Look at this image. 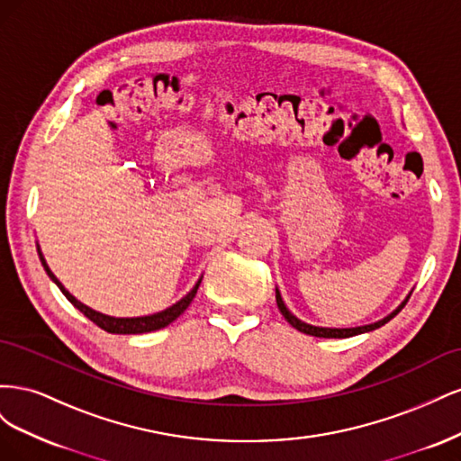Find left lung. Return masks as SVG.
<instances>
[{"mask_svg":"<svg viewBox=\"0 0 461 461\" xmlns=\"http://www.w3.org/2000/svg\"><path fill=\"white\" fill-rule=\"evenodd\" d=\"M275 294H276V305H278V310H281V313L285 315V319H286L288 323H290L292 327H294L296 330H300V332H303V334H310V337H319V339H350V337H356V334H364V332L375 330V329L383 327L384 323H388V321L393 319L394 315H398L400 310L403 308V305L408 303V300H410V296H411V292H410V294L406 296V300H403L393 313H388L386 317H383V319H379V321H375V323H371V325L350 327V329H330V327H315V325H310V323H303L302 319H298L294 313H292V312L286 308V303L283 302V296H281V292H278V288H275Z\"/></svg>","mask_w":461,"mask_h":461,"instance_id":"left-lung-1","label":"left lung"}]
</instances>
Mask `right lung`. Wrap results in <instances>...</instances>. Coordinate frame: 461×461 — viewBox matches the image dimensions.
Returning a JSON list of instances; mask_svg holds the SVG:
<instances>
[{
	"label": "right lung",
	"mask_w": 461,
	"mask_h": 461,
	"mask_svg": "<svg viewBox=\"0 0 461 461\" xmlns=\"http://www.w3.org/2000/svg\"><path fill=\"white\" fill-rule=\"evenodd\" d=\"M36 248H38L40 261H41V265H44V269H46L48 276L51 278V281H53L55 285L59 286V290L63 292L65 298H67L68 302H71L78 312H82L90 321H94V323H95L97 327L107 330V332H111V334H142V332L159 330V329H163V327H167V325H171L173 321H175L180 313L186 312V308L190 305V302L194 300V296H196V292H198L200 283H202V278H198V283L194 285V288L188 292V294H186L185 298H180L176 303L171 305V308H167V310H163V312H159V313L144 315V317H111V315L95 312V310L88 308V305L78 302V300L71 294V292H68V290L58 281V276H55V275L51 273V269L48 267V263H46L44 256H41V249H40L38 244H36Z\"/></svg>",
	"instance_id": "add662e5"
}]
</instances>
